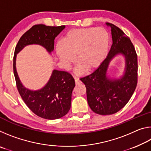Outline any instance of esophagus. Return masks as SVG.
<instances>
[{
    "label": "esophagus",
    "instance_id": "esophagus-1",
    "mask_svg": "<svg viewBox=\"0 0 151 151\" xmlns=\"http://www.w3.org/2000/svg\"><path fill=\"white\" fill-rule=\"evenodd\" d=\"M75 81L76 85H78V84L81 83V81H80V79H79L78 77H76V76H75Z\"/></svg>",
    "mask_w": 151,
    "mask_h": 151
}]
</instances>
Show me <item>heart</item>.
<instances>
[{
	"mask_svg": "<svg viewBox=\"0 0 151 151\" xmlns=\"http://www.w3.org/2000/svg\"><path fill=\"white\" fill-rule=\"evenodd\" d=\"M109 35L102 27L83 28L68 31L57 42L56 52L64 65L79 64L78 71L94 69L103 63L108 52Z\"/></svg>",
	"mask_w": 151,
	"mask_h": 151,
	"instance_id": "heart-1",
	"label": "heart"
}]
</instances>
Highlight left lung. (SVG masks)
<instances>
[{"instance_id": "1", "label": "left lung", "mask_w": 151, "mask_h": 151, "mask_svg": "<svg viewBox=\"0 0 151 151\" xmlns=\"http://www.w3.org/2000/svg\"><path fill=\"white\" fill-rule=\"evenodd\" d=\"M112 45L106 58L90 75L80 78L86 89L88 104L92 111L101 115L114 114L126 105L134 93L138 81L137 55L130 38L119 27L109 22ZM118 54L126 59V69L120 79H109L106 70L109 61Z\"/></svg>"}]
</instances>
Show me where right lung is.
Wrapping results in <instances>:
<instances>
[{
  "label": "right lung",
  "mask_w": 151,
  "mask_h": 151,
  "mask_svg": "<svg viewBox=\"0 0 151 151\" xmlns=\"http://www.w3.org/2000/svg\"><path fill=\"white\" fill-rule=\"evenodd\" d=\"M65 28V25L50 27L35 24L20 38L14 50L13 71L18 91L30 111L45 119H58L68 113L75 86V79L69 73L54 70L45 86L37 91H30L22 86L17 75L16 56L25 46L32 44L41 45L51 52L54 50L55 37Z\"/></svg>",
  "instance_id": "1"
}]
</instances>
